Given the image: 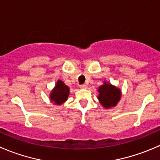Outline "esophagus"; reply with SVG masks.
Segmentation results:
<instances>
[{"mask_svg": "<svg viewBox=\"0 0 160 160\" xmlns=\"http://www.w3.org/2000/svg\"><path fill=\"white\" fill-rule=\"evenodd\" d=\"M80 88H81V89H85V88H88V86H87L86 84H81L80 85Z\"/></svg>", "mask_w": 160, "mask_h": 160, "instance_id": "1", "label": "esophagus"}]
</instances>
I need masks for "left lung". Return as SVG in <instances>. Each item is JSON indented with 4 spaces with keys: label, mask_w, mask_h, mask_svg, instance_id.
Instances as JSON below:
<instances>
[{
    "label": "left lung",
    "mask_w": 160,
    "mask_h": 160,
    "mask_svg": "<svg viewBox=\"0 0 160 160\" xmlns=\"http://www.w3.org/2000/svg\"><path fill=\"white\" fill-rule=\"evenodd\" d=\"M99 102L105 108H109L117 105L121 97V91L111 83L104 82L103 84L98 88Z\"/></svg>",
    "instance_id": "left-lung-1"
}]
</instances>
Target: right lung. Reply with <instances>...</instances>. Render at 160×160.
Returning <instances> with one entry per match:
<instances>
[{
	"label": "right lung",
	"instance_id": "right-lung-1",
	"mask_svg": "<svg viewBox=\"0 0 160 160\" xmlns=\"http://www.w3.org/2000/svg\"><path fill=\"white\" fill-rule=\"evenodd\" d=\"M69 94V88L63 81L58 80L56 85L50 94V99L55 105H60L64 103L68 99Z\"/></svg>",
	"mask_w": 160,
	"mask_h": 160
}]
</instances>
